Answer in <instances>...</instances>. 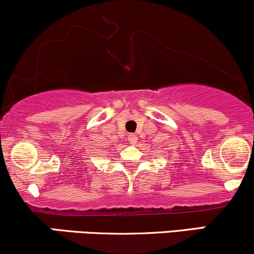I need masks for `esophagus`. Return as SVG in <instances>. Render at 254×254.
<instances>
[{"instance_id":"34e87169","label":"esophagus","mask_w":254,"mask_h":254,"mask_svg":"<svg viewBox=\"0 0 254 254\" xmlns=\"http://www.w3.org/2000/svg\"><path fill=\"white\" fill-rule=\"evenodd\" d=\"M128 140H129V142L130 144H136V140H138V138H136V135L135 134H129V135H128Z\"/></svg>"}]
</instances>
